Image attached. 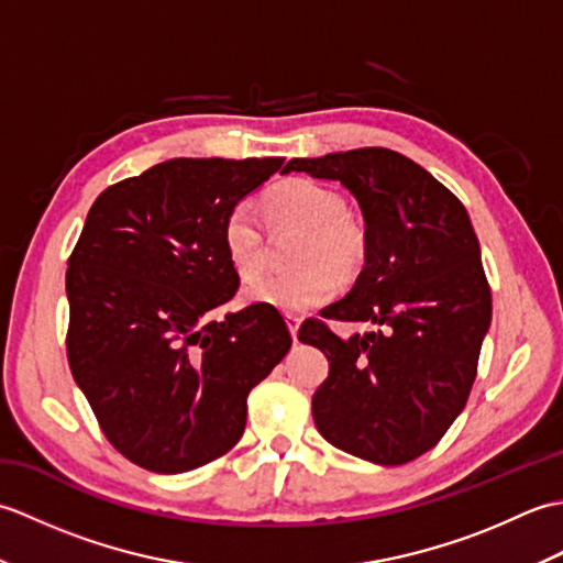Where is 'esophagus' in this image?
<instances>
[{"mask_svg": "<svg viewBox=\"0 0 563 563\" xmlns=\"http://www.w3.org/2000/svg\"><path fill=\"white\" fill-rule=\"evenodd\" d=\"M285 321H288V329H290V333H292V339H297V329H300L302 317L288 312V314H285Z\"/></svg>", "mask_w": 563, "mask_h": 563, "instance_id": "34e87169", "label": "esophagus"}]
</instances>
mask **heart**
<instances>
[{
	"label": "heart",
	"mask_w": 563,
	"mask_h": 563,
	"mask_svg": "<svg viewBox=\"0 0 563 563\" xmlns=\"http://www.w3.org/2000/svg\"><path fill=\"white\" fill-rule=\"evenodd\" d=\"M266 206L271 218L283 224L305 227V236L295 251L302 263L290 273H273L251 285V302L307 312L327 305L339 292V273L351 275L367 256L365 227L343 210V200L327 186L309 178H288L275 186ZM222 251L232 271L244 283L266 268V236L251 202H236L222 222Z\"/></svg>",
	"instance_id": "heart-1"
}]
</instances>
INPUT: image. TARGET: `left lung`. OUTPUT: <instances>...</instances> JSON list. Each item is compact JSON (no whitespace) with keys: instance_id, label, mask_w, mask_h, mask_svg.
Returning <instances> with one entry per match:
<instances>
[{"instance_id":"obj_1","label":"left lung","mask_w":563,"mask_h":563,"mask_svg":"<svg viewBox=\"0 0 563 563\" xmlns=\"http://www.w3.org/2000/svg\"><path fill=\"white\" fill-rule=\"evenodd\" d=\"M288 172L341 181L367 234L353 290L297 333L329 357V377L312 397L317 430L375 464L421 457L470 399L492 324V288L470 214L423 166L385 147L290 159ZM329 320L371 331L341 340Z\"/></svg>"}]
</instances>
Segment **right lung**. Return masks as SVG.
<instances>
[{"label":"right lung","instance_id":"1","mask_svg":"<svg viewBox=\"0 0 563 563\" xmlns=\"http://www.w3.org/2000/svg\"><path fill=\"white\" fill-rule=\"evenodd\" d=\"M283 157L169 159L93 200L67 261V361L106 440L157 474L230 452L246 397L292 336L268 305L212 314L239 290L222 222Z\"/></svg>","mask_w":563,"mask_h":563}]
</instances>
